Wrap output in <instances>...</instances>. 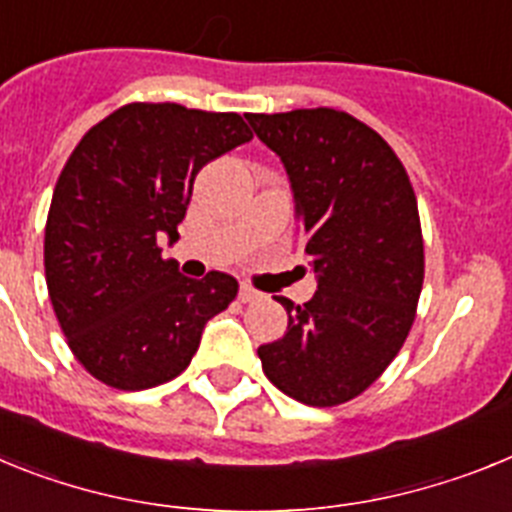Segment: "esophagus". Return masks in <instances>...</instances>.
<instances>
[{"label":"esophagus","instance_id":"obj_1","mask_svg":"<svg viewBox=\"0 0 512 512\" xmlns=\"http://www.w3.org/2000/svg\"><path fill=\"white\" fill-rule=\"evenodd\" d=\"M238 297H241V302H256V300H261V292H256V289L248 287V284H241V292H238Z\"/></svg>","mask_w":512,"mask_h":512}]
</instances>
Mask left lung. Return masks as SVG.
<instances>
[{"instance_id": "1", "label": "left lung", "mask_w": 512, "mask_h": 512, "mask_svg": "<svg viewBox=\"0 0 512 512\" xmlns=\"http://www.w3.org/2000/svg\"><path fill=\"white\" fill-rule=\"evenodd\" d=\"M282 158L318 292L277 297L287 333L259 346L264 374L292 400L333 408L377 382L408 338L423 289L413 184L390 143L348 112L246 115Z\"/></svg>"}]
</instances>
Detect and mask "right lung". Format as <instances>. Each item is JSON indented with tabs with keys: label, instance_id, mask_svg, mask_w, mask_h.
<instances>
[{
	"label": "right lung",
	"instance_id": "right-lung-1",
	"mask_svg": "<svg viewBox=\"0 0 512 512\" xmlns=\"http://www.w3.org/2000/svg\"><path fill=\"white\" fill-rule=\"evenodd\" d=\"M253 133L235 112L133 102L69 156L45 223V284L76 361L115 390L179 377L202 328L238 295L223 271L179 274L158 241L179 238L194 176Z\"/></svg>",
	"mask_w": 512,
	"mask_h": 512
}]
</instances>
